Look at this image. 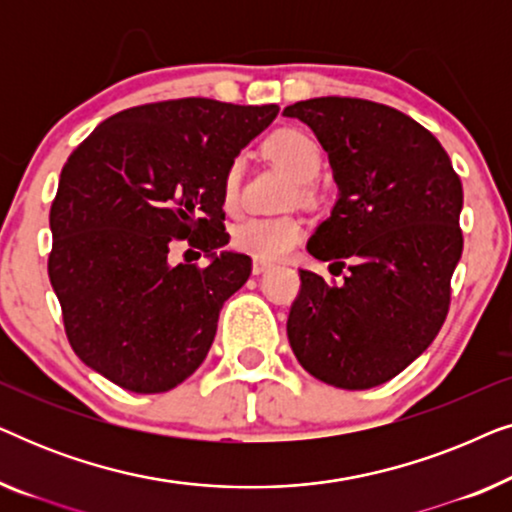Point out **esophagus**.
<instances>
[{
  "label": "esophagus",
  "instance_id": "obj_1",
  "mask_svg": "<svg viewBox=\"0 0 512 512\" xmlns=\"http://www.w3.org/2000/svg\"><path fill=\"white\" fill-rule=\"evenodd\" d=\"M272 270V263L270 261H263V258H254V265H251V272L254 275H263V272Z\"/></svg>",
  "mask_w": 512,
  "mask_h": 512
}]
</instances>
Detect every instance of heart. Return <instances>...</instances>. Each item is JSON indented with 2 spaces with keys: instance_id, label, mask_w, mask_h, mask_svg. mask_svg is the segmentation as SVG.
I'll return each mask as SVG.
<instances>
[{
  "instance_id": "heart-1",
  "label": "heart",
  "mask_w": 512,
  "mask_h": 512,
  "mask_svg": "<svg viewBox=\"0 0 512 512\" xmlns=\"http://www.w3.org/2000/svg\"><path fill=\"white\" fill-rule=\"evenodd\" d=\"M265 149L300 184H310L321 170V149L307 132L277 130L265 142ZM242 160H230L221 179V198L228 212L240 205ZM305 226L296 216H251L233 228V247L263 261H275L289 254L303 240Z\"/></svg>"
}]
</instances>
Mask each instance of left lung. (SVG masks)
Returning a JSON list of instances; mask_svg holds the SVG:
<instances>
[{
	"label": "left lung",
	"instance_id": "obj_1",
	"mask_svg": "<svg viewBox=\"0 0 512 512\" xmlns=\"http://www.w3.org/2000/svg\"><path fill=\"white\" fill-rule=\"evenodd\" d=\"M324 146L338 200L307 251L342 284L300 270L286 333L307 373L370 389L410 366L450 310L464 237L461 179L429 130L387 104L314 97L284 109Z\"/></svg>",
	"mask_w": 512,
	"mask_h": 512
}]
</instances>
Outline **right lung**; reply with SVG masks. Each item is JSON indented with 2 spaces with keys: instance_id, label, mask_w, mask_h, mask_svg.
Here are the masks:
<instances>
[{
  "instance_id": "obj_1",
  "label": "right lung",
  "mask_w": 512,
  "mask_h": 512,
  "mask_svg": "<svg viewBox=\"0 0 512 512\" xmlns=\"http://www.w3.org/2000/svg\"><path fill=\"white\" fill-rule=\"evenodd\" d=\"M277 114V104L207 97L142 104L97 125L67 158L48 277L88 368L135 394L170 391L200 368L223 303L251 275L249 256L219 251L230 240L223 172ZM174 239L210 263L172 266Z\"/></svg>"
}]
</instances>
